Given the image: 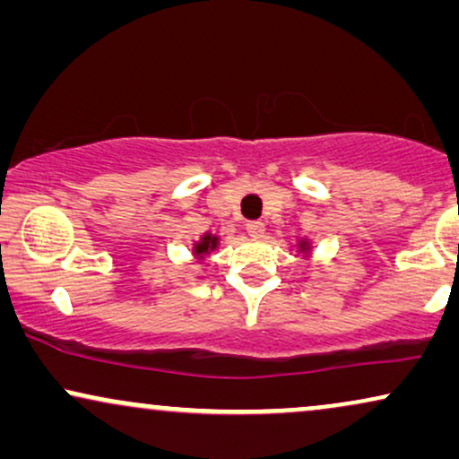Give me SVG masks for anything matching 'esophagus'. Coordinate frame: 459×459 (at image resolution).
I'll use <instances>...</instances> for the list:
<instances>
[{
  "label": "esophagus",
  "instance_id": "obj_1",
  "mask_svg": "<svg viewBox=\"0 0 459 459\" xmlns=\"http://www.w3.org/2000/svg\"><path fill=\"white\" fill-rule=\"evenodd\" d=\"M249 237H254V239H260V237H264V222H260V220H252V222L246 224Z\"/></svg>",
  "mask_w": 459,
  "mask_h": 459
}]
</instances>
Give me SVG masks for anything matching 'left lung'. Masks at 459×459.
<instances>
[{
    "label": "left lung",
    "instance_id": "8db88e82",
    "mask_svg": "<svg viewBox=\"0 0 459 459\" xmlns=\"http://www.w3.org/2000/svg\"><path fill=\"white\" fill-rule=\"evenodd\" d=\"M299 247H300V252H309V249H311V246H309V241H307V239H303V241H300L299 243Z\"/></svg>",
    "mask_w": 459,
    "mask_h": 459
}]
</instances>
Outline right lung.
Returning <instances> with one entry per match:
<instances>
[{"mask_svg":"<svg viewBox=\"0 0 459 459\" xmlns=\"http://www.w3.org/2000/svg\"><path fill=\"white\" fill-rule=\"evenodd\" d=\"M218 247V237L216 235H212V233H205L201 237L199 241L195 243V247H193V254L199 260H203L207 256V254L210 252H213V249Z\"/></svg>","mask_w":459,"mask_h":459,"instance_id":"right-lung-1","label":"right lung"}]
</instances>
